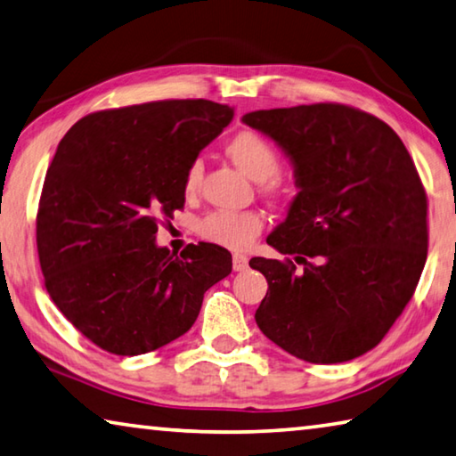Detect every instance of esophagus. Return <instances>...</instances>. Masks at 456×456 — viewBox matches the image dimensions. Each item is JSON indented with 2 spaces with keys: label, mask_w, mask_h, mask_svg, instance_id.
I'll return each instance as SVG.
<instances>
[{
  "label": "esophagus",
  "mask_w": 456,
  "mask_h": 456,
  "mask_svg": "<svg viewBox=\"0 0 456 456\" xmlns=\"http://www.w3.org/2000/svg\"><path fill=\"white\" fill-rule=\"evenodd\" d=\"M232 268L236 270V273H242V270L248 268V256H246V254H234Z\"/></svg>",
  "instance_id": "34e87169"
}]
</instances>
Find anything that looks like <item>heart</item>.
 <instances>
[{"instance_id": "1", "label": "heart", "mask_w": 456, "mask_h": 456, "mask_svg": "<svg viewBox=\"0 0 456 456\" xmlns=\"http://www.w3.org/2000/svg\"><path fill=\"white\" fill-rule=\"evenodd\" d=\"M226 154L248 178L256 182H265L268 190H278V170H281V156L274 150L273 143L262 138L256 132H238L232 140L228 142ZM200 175H202V166L200 162H191L183 174V191L194 194ZM262 228L265 220L258 212H228V210H214L206 214L198 222V234L204 240L224 246L230 250H242L254 242Z\"/></svg>"}]
</instances>
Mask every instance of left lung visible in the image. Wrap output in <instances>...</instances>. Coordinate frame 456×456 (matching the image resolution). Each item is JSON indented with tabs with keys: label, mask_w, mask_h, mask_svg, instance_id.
Instances as JSON below:
<instances>
[{
	"label": "left lung",
	"mask_w": 456,
	"mask_h": 456,
	"mask_svg": "<svg viewBox=\"0 0 456 456\" xmlns=\"http://www.w3.org/2000/svg\"><path fill=\"white\" fill-rule=\"evenodd\" d=\"M294 166L298 194L252 258L268 281L256 324L292 356L337 364L369 353L412 298L427 262V191L388 124L342 103L250 111Z\"/></svg>",
	"instance_id": "8db88e82"
}]
</instances>
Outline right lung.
Wrapping results in <instances>:
<instances>
[{
  "label": "right lung",
  "mask_w": 456,
  "mask_h": 456,
  "mask_svg": "<svg viewBox=\"0 0 456 456\" xmlns=\"http://www.w3.org/2000/svg\"><path fill=\"white\" fill-rule=\"evenodd\" d=\"M232 116L210 100L148 102L95 111L61 138L37 208L39 266L53 305L95 346L135 356L167 345L232 273L222 246L175 256L156 244L158 224L186 202V167Z\"/></svg>",
  "instance_id": "right-lung-1"
}]
</instances>
